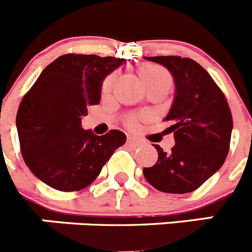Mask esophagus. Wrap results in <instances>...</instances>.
<instances>
[{"mask_svg":"<svg viewBox=\"0 0 252 252\" xmlns=\"http://www.w3.org/2000/svg\"><path fill=\"white\" fill-rule=\"evenodd\" d=\"M127 144H130V145H132V146H139L140 144H141V141H140V140H137V139H135V137H132V136H128L127 137Z\"/></svg>","mask_w":252,"mask_h":252,"instance_id":"esophagus-1","label":"esophagus"}]
</instances>
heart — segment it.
Wrapping results in <instances>:
<instances>
[{
	"instance_id": "heart-1",
	"label": "heart",
	"mask_w": 252,
	"mask_h": 252,
	"mask_svg": "<svg viewBox=\"0 0 252 252\" xmlns=\"http://www.w3.org/2000/svg\"><path fill=\"white\" fill-rule=\"evenodd\" d=\"M137 74L140 75V78H141L142 82L145 83V86L148 87L149 90L157 86L171 87V83H173L168 70H165L162 66L157 65V64H141L137 68ZM116 78H117V75L111 74L104 79L103 84H102V92H103V94H108V93L112 92L116 83ZM140 120H141V116L130 115L126 119V125L130 126V127H135Z\"/></svg>"
}]
</instances>
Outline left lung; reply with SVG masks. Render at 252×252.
<instances>
[{
  "label": "left lung",
  "mask_w": 252,
  "mask_h": 252,
  "mask_svg": "<svg viewBox=\"0 0 252 252\" xmlns=\"http://www.w3.org/2000/svg\"><path fill=\"white\" fill-rule=\"evenodd\" d=\"M169 69L175 81V97L169 132L175 145L169 153L155 145L158 161L144 175L158 190L184 194L198 189L223 165L230 150L232 113L221 88L206 69L182 57H145Z\"/></svg>",
  "instance_id": "obj_1"
}]
</instances>
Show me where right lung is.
Wrapping results in <instances>:
<instances>
[{
    "instance_id": "1",
    "label": "right lung",
    "mask_w": 252,
    "mask_h": 252,
    "mask_svg": "<svg viewBox=\"0 0 252 252\" xmlns=\"http://www.w3.org/2000/svg\"><path fill=\"white\" fill-rule=\"evenodd\" d=\"M125 60L62 55L22 97L16 115L20 150L32 174L51 188L62 192L84 189L126 141L120 130L97 136L81 127L87 108L99 103L104 77Z\"/></svg>"
}]
</instances>
